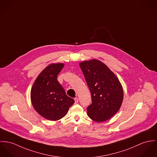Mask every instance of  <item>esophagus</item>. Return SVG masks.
<instances>
[{"label":"esophagus","mask_w":157,"mask_h":157,"mask_svg":"<svg viewBox=\"0 0 157 157\" xmlns=\"http://www.w3.org/2000/svg\"><path fill=\"white\" fill-rule=\"evenodd\" d=\"M74 99H75V104L78 103V98H75Z\"/></svg>","instance_id":"34e87169"}]
</instances>
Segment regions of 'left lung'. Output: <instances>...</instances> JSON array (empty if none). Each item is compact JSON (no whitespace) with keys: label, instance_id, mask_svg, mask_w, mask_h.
<instances>
[{"label":"left lung","instance_id":"left-lung-1","mask_svg":"<svg viewBox=\"0 0 157 157\" xmlns=\"http://www.w3.org/2000/svg\"><path fill=\"white\" fill-rule=\"evenodd\" d=\"M91 94L92 103L87 107L88 117L94 122L109 120L121 107L122 84L104 63L94 59L79 63Z\"/></svg>","mask_w":157,"mask_h":157}]
</instances>
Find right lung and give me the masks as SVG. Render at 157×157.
I'll return each instance as SVG.
<instances>
[{
    "mask_svg": "<svg viewBox=\"0 0 157 157\" xmlns=\"http://www.w3.org/2000/svg\"><path fill=\"white\" fill-rule=\"evenodd\" d=\"M63 63H53L39 74L31 91V100L35 111L44 118L56 121L64 117L74 104L57 80Z\"/></svg>",
    "mask_w": 157,
    "mask_h": 157,
    "instance_id": "1",
    "label": "right lung"
}]
</instances>
